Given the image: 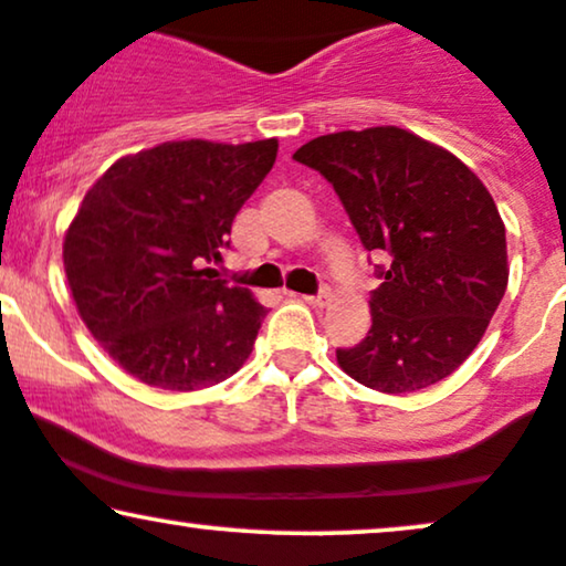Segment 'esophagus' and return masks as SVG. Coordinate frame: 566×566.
<instances>
[{"mask_svg":"<svg viewBox=\"0 0 566 566\" xmlns=\"http://www.w3.org/2000/svg\"><path fill=\"white\" fill-rule=\"evenodd\" d=\"M331 291H327V289H323V291H319V294L317 296H302L304 298V302L306 304H312V306H325L327 302H331Z\"/></svg>","mask_w":566,"mask_h":566,"instance_id":"obj_1","label":"esophagus"}]
</instances>
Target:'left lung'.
Returning a JSON list of instances; mask_svg holds the SVG:
<instances>
[{
	"label": "left lung",
	"mask_w": 566,
	"mask_h": 566,
	"mask_svg": "<svg viewBox=\"0 0 566 566\" xmlns=\"http://www.w3.org/2000/svg\"><path fill=\"white\" fill-rule=\"evenodd\" d=\"M344 201L367 251L386 256L373 327L336 359L380 394L449 378L475 352L509 283L506 228L475 172L396 125L338 130L296 149Z\"/></svg>",
	"instance_id": "1"
}]
</instances>
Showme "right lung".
Here are the masks:
<instances>
[{
    "label": "right lung",
    "mask_w": 566,
    "mask_h": 566,
    "mask_svg": "<svg viewBox=\"0 0 566 566\" xmlns=\"http://www.w3.org/2000/svg\"><path fill=\"white\" fill-rule=\"evenodd\" d=\"M275 157L277 138L165 142L120 157L86 191L62 243L70 294L136 380L197 390L249 359L264 306L209 264Z\"/></svg>",
    "instance_id": "right-lung-1"
}]
</instances>
